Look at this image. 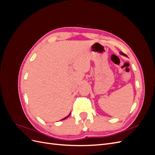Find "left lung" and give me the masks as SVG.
Instances as JSON below:
<instances>
[{
	"instance_id": "8db88e82",
	"label": "left lung",
	"mask_w": 155,
	"mask_h": 155,
	"mask_svg": "<svg viewBox=\"0 0 155 155\" xmlns=\"http://www.w3.org/2000/svg\"><path fill=\"white\" fill-rule=\"evenodd\" d=\"M120 54L121 55H123L124 56H125V57H127V55H125V54L124 53H123V52H121V51H120Z\"/></svg>"
}]
</instances>
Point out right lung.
<instances>
[{
	"mask_svg": "<svg viewBox=\"0 0 155 155\" xmlns=\"http://www.w3.org/2000/svg\"><path fill=\"white\" fill-rule=\"evenodd\" d=\"M70 114H68V116H67V117H65V118H63V119H62V120H64V119H66V118H68V116H70Z\"/></svg>",
	"mask_w": 155,
	"mask_h": 155,
	"instance_id": "add662e5",
	"label": "right lung"
}]
</instances>
